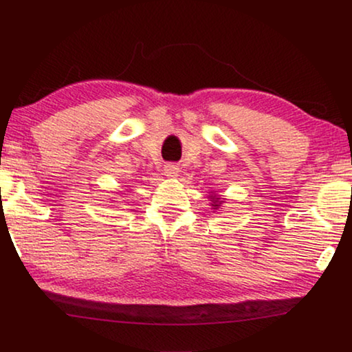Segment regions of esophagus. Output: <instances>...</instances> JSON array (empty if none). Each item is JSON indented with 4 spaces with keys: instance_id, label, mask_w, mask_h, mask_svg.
I'll use <instances>...</instances> for the list:
<instances>
[{
    "instance_id": "1",
    "label": "esophagus",
    "mask_w": 352,
    "mask_h": 352,
    "mask_svg": "<svg viewBox=\"0 0 352 352\" xmlns=\"http://www.w3.org/2000/svg\"><path fill=\"white\" fill-rule=\"evenodd\" d=\"M165 175L170 176V177H175L179 175V166L175 165V164H168L165 165Z\"/></svg>"
}]
</instances>
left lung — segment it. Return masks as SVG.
Listing matches in <instances>:
<instances>
[{
  "label": "left lung",
  "mask_w": 352,
  "mask_h": 352,
  "mask_svg": "<svg viewBox=\"0 0 352 352\" xmlns=\"http://www.w3.org/2000/svg\"><path fill=\"white\" fill-rule=\"evenodd\" d=\"M211 205H212V208H214V210H217V208L219 206H221V198H219V197H211Z\"/></svg>",
  "instance_id": "8db88e82"
}]
</instances>
